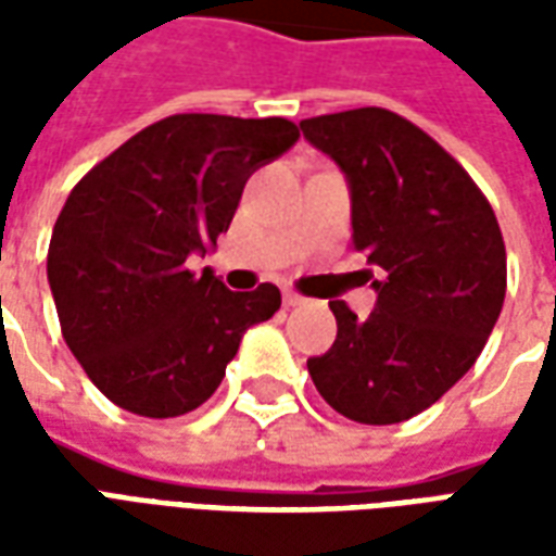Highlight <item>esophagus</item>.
<instances>
[{
	"label": "esophagus",
	"instance_id": "obj_1",
	"mask_svg": "<svg viewBox=\"0 0 556 556\" xmlns=\"http://www.w3.org/2000/svg\"><path fill=\"white\" fill-rule=\"evenodd\" d=\"M282 303H286L289 309H294V306H303V303H306V298H303V294H298V291L286 289L282 291Z\"/></svg>",
	"mask_w": 556,
	"mask_h": 556
}]
</instances>
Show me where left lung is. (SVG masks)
Listing matches in <instances>:
<instances>
[{"label": "left lung", "instance_id": "left-lung-1", "mask_svg": "<svg viewBox=\"0 0 556 556\" xmlns=\"http://www.w3.org/2000/svg\"><path fill=\"white\" fill-rule=\"evenodd\" d=\"M345 172L351 243L378 267L369 318L330 301L337 339L309 357L342 417L390 426L434 405L477 363L506 298L501 226L473 178L408 118L363 106L301 122Z\"/></svg>", "mask_w": 556, "mask_h": 556}]
</instances>
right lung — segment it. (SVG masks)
<instances>
[{
  "mask_svg": "<svg viewBox=\"0 0 556 556\" xmlns=\"http://www.w3.org/2000/svg\"><path fill=\"white\" fill-rule=\"evenodd\" d=\"M301 137L289 118L181 113L139 130L71 190L47 279L67 349L91 384L139 417H181L214 396L243 333L279 289L229 291L190 270L229 229L243 184Z\"/></svg>",
  "mask_w": 556,
  "mask_h": 556,
  "instance_id": "obj_1",
  "label": "right lung"
}]
</instances>
